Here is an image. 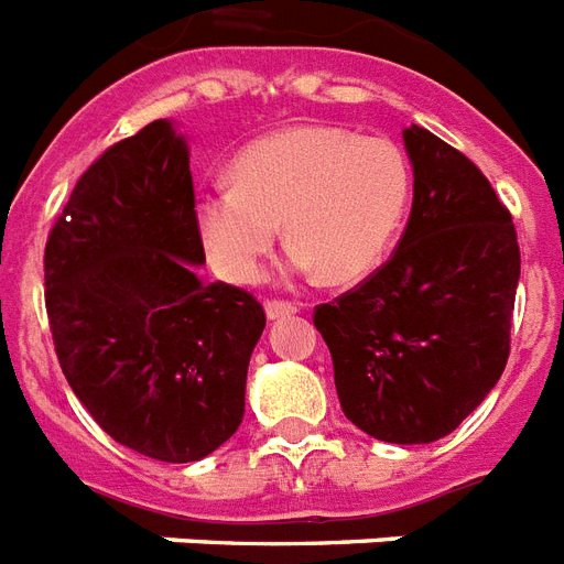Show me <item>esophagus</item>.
<instances>
[{
  "label": "esophagus",
  "instance_id": "34e87169",
  "mask_svg": "<svg viewBox=\"0 0 564 564\" xmlns=\"http://www.w3.org/2000/svg\"><path fill=\"white\" fill-rule=\"evenodd\" d=\"M264 311H268V319H279V316L296 314V311H300V305H296V302H288V300H268L264 302Z\"/></svg>",
  "mask_w": 564,
  "mask_h": 564
}]
</instances>
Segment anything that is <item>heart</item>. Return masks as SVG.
I'll use <instances>...</instances> for the list:
<instances>
[{
  "label": "heart",
  "instance_id": "1",
  "mask_svg": "<svg viewBox=\"0 0 564 564\" xmlns=\"http://www.w3.org/2000/svg\"><path fill=\"white\" fill-rule=\"evenodd\" d=\"M412 193L406 152L343 126H293L236 158L232 184L198 195L195 227L230 282H253L285 221L300 273L355 282L383 259Z\"/></svg>",
  "mask_w": 564,
  "mask_h": 564
}]
</instances>
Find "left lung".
I'll return each mask as SVG.
<instances>
[{
	"mask_svg": "<svg viewBox=\"0 0 564 564\" xmlns=\"http://www.w3.org/2000/svg\"><path fill=\"white\" fill-rule=\"evenodd\" d=\"M415 202L394 253L314 308L339 406L366 435L430 444L499 383L510 357L519 241L510 209L464 152L403 132Z\"/></svg>",
	"mask_w": 564,
	"mask_h": 564,
	"instance_id": "obj_1",
	"label": "left lung"
}]
</instances>
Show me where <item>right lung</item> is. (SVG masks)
I'll list each match as a JSON object with an SVG mask.
<instances>
[{
	"label": "right lung",
	"mask_w": 564,
	"mask_h": 564,
	"mask_svg": "<svg viewBox=\"0 0 564 564\" xmlns=\"http://www.w3.org/2000/svg\"><path fill=\"white\" fill-rule=\"evenodd\" d=\"M184 138L152 120L74 184L45 241V311L65 380L106 435L187 464L239 430L264 308L202 282Z\"/></svg>",
	"instance_id": "1"
}]
</instances>
